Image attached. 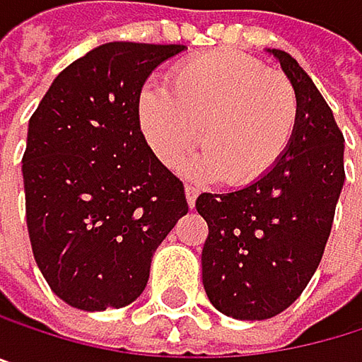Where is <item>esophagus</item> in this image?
Here are the masks:
<instances>
[{
    "label": "esophagus",
    "instance_id": "34e87169",
    "mask_svg": "<svg viewBox=\"0 0 362 362\" xmlns=\"http://www.w3.org/2000/svg\"><path fill=\"white\" fill-rule=\"evenodd\" d=\"M187 202H189V206L191 208H195V199H197V195H199V191H197V187H193V185H187Z\"/></svg>",
    "mask_w": 362,
    "mask_h": 362
}]
</instances>
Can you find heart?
<instances>
[{
  "label": "heart",
  "mask_w": 362,
  "mask_h": 362,
  "mask_svg": "<svg viewBox=\"0 0 362 362\" xmlns=\"http://www.w3.org/2000/svg\"><path fill=\"white\" fill-rule=\"evenodd\" d=\"M297 116L291 80L235 50L189 57L169 71V88L139 93L141 129L158 160L180 165L199 137L193 173L229 187L255 182L280 160Z\"/></svg>",
  "instance_id": "obj_1"
}]
</instances>
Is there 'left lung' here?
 I'll return each instance as SVG.
<instances>
[{
	"label": "left lung",
	"mask_w": 362,
	"mask_h": 362,
	"mask_svg": "<svg viewBox=\"0 0 362 362\" xmlns=\"http://www.w3.org/2000/svg\"><path fill=\"white\" fill-rule=\"evenodd\" d=\"M299 99L293 137L280 160L233 193H202L208 223L202 252L212 305L240 320H265L303 293L322 259L344 187V133L305 69L284 50H269Z\"/></svg>",
	"instance_id": "obj_1"
}]
</instances>
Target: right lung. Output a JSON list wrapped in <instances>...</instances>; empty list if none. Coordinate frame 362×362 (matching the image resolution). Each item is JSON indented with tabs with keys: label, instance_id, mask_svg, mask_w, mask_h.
<instances>
[{
	"label": "right lung",
	"instance_id": "right-lung-1",
	"mask_svg": "<svg viewBox=\"0 0 362 362\" xmlns=\"http://www.w3.org/2000/svg\"><path fill=\"white\" fill-rule=\"evenodd\" d=\"M182 44L110 42L67 65L29 118L27 229L52 293L84 312L124 308L189 212L185 185L139 127L146 78Z\"/></svg>",
	"mask_w": 362,
	"mask_h": 362
}]
</instances>
